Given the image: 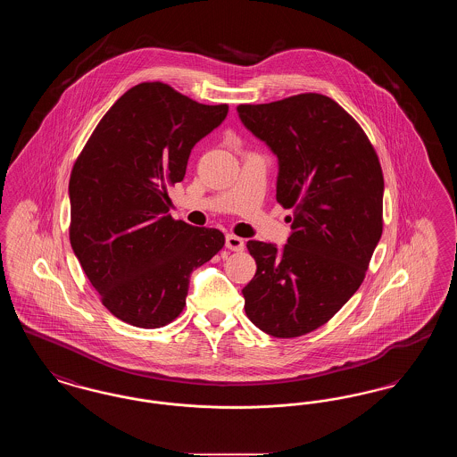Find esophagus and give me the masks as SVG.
Instances as JSON below:
<instances>
[{
  "label": "esophagus",
  "instance_id": "obj_1",
  "mask_svg": "<svg viewBox=\"0 0 457 457\" xmlns=\"http://www.w3.org/2000/svg\"><path fill=\"white\" fill-rule=\"evenodd\" d=\"M226 248L233 252H241L245 248V241L235 235H226Z\"/></svg>",
  "mask_w": 457,
  "mask_h": 457
}]
</instances>
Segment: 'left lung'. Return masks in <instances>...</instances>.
Here are the masks:
<instances>
[{"label":"left lung","instance_id":"1","mask_svg":"<svg viewBox=\"0 0 457 457\" xmlns=\"http://www.w3.org/2000/svg\"><path fill=\"white\" fill-rule=\"evenodd\" d=\"M237 111L278 157L276 198L293 209L283 248L246 243L257 272L241 291L245 312L269 336L298 337L324 326L365 279L382 237V168L361 127L322 94Z\"/></svg>","mask_w":457,"mask_h":457}]
</instances>
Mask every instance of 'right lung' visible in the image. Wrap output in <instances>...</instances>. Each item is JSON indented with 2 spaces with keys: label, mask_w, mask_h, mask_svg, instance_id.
I'll list each match as a JSON object with an SVG mask.
<instances>
[{
  "label": "right lung",
  "mask_w": 457,
  "mask_h": 457,
  "mask_svg": "<svg viewBox=\"0 0 457 457\" xmlns=\"http://www.w3.org/2000/svg\"><path fill=\"white\" fill-rule=\"evenodd\" d=\"M161 82L125 92L103 116L70 176V243L103 304L142 328L173 322L192 272L224 246L214 228L174 220L168 188L196 142L224 121Z\"/></svg>",
  "instance_id": "obj_1"
}]
</instances>
